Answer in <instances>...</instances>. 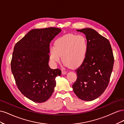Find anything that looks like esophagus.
I'll return each mask as SVG.
<instances>
[{
    "label": "esophagus",
    "instance_id": "esophagus-1",
    "mask_svg": "<svg viewBox=\"0 0 124 124\" xmlns=\"http://www.w3.org/2000/svg\"><path fill=\"white\" fill-rule=\"evenodd\" d=\"M62 74H63V75H64V74H66V73H67V72L66 71H64V70H62Z\"/></svg>",
    "mask_w": 124,
    "mask_h": 124
}]
</instances>
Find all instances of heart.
<instances>
[{"mask_svg":"<svg viewBox=\"0 0 124 124\" xmlns=\"http://www.w3.org/2000/svg\"><path fill=\"white\" fill-rule=\"evenodd\" d=\"M87 42L82 35L68 34L59 37L54 42V46L49 48L50 59L52 64L57 65L62 61L67 66L77 68L82 64L87 51Z\"/></svg>","mask_w":124,"mask_h":124,"instance_id":"1","label":"heart"}]
</instances>
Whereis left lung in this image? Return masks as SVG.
Wrapping results in <instances>:
<instances>
[{
    "label": "left lung",
    "instance_id": "obj_1",
    "mask_svg": "<svg viewBox=\"0 0 124 124\" xmlns=\"http://www.w3.org/2000/svg\"><path fill=\"white\" fill-rule=\"evenodd\" d=\"M87 42L86 57L76 70L77 78L72 85L78 98L92 101L102 95L109 83L114 58L109 41L94 29L84 28Z\"/></svg>",
    "mask_w": 124,
    "mask_h": 124
}]
</instances>
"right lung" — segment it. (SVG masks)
Instances as JSON below:
<instances>
[{
  "label": "right lung",
  "mask_w": 124,
  "mask_h": 124,
  "mask_svg": "<svg viewBox=\"0 0 124 124\" xmlns=\"http://www.w3.org/2000/svg\"><path fill=\"white\" fill-rule=\"evenodd\" d=\"M62 29L55 27L35 29L16 44L11 68L18 89L33 102H43L53 93L59 69L48 66L50 43Z\"/></svg>",
  "instance_id": "obj_1"
}]
</instances>
